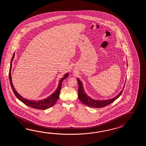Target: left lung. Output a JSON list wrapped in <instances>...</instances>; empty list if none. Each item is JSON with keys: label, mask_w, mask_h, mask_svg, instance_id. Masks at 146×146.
<instances>
[{"label": "left lung", "mask_w": 146, "mask_h": 146, "mask_svg": "<svg viewBox=\"0 0 146 146\" xmlns=\"http://www.w3.org/2000/svg\"><path fill=\"white\" fill-rule=\"evenodd\" d=\"M78 84L79 85L78 88V98L80 100L81 102L84 104L88 106L94 108H101L108 106L111 103L113 102L115 100L117 99L119 96H120L123 92V89L120 93L118 94L117 96L111 99L106 100H97L92 99L90 97L88 96L84 91V88L82 86V83L80 79L77 78ZM124 84V87H125Z\"/></svg>", "instance_id": "8db88e82"}]
</instances>
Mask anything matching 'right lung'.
<instances>
[{
  "instance_id": "right-lung-1",
  "label": "right lung",
  "mask_w": 146,
  "mask_h": 146,
  "mask_svg": "<svg viewBox=\"0 0 146 146\" xmlns=\"http://www.w3.org/2000/svg\"><path fill=\"white\" fill-rule=\"evenodd\" d=\"M15 56V53L13 55L12 59L11 60V63H10V66L9 72V78L10 84L11 85V88L13 89V92L14 94H15L16 97L20 100L25 105L29 106L31 108H34V109H38V110H46V109H48L50 107L53 106L57 100L59 98V94H60V91L62 88V82L63 80L68 77V73L65 74L64 77L61 78L60 80L59 81V85L58 87L57 88L56 91L54 93L50 95L49 97L45 99L42 100H38V101H32L30 100H27L25 99L22 96H21L19 93H18L16 90H15V88L13 86V82L11 80V66H12V62Z\"/></svg>"
}]
</instances>
